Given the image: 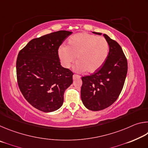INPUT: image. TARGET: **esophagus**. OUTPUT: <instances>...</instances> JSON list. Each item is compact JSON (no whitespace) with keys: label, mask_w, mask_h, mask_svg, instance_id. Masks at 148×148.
<instances>
[{"label":"esophagus","mask_w":148,"mask_h":148,"mask_svg":"<svg viewBox=\"0 0 148 148\" xmlns=\"http://www.w3.org/2000/svg\"><path fill=\"white\" fill-rule=\"evenodd\" d=\"M80 76H78V75L77 74H74L73 75V79H79L80 78Z\"/></svg>","instance_id":"1"}]
</instances>
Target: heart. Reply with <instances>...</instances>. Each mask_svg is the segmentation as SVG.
I'll return each mask as SVG.
<instances>
[{
    "label": "heart",
    "mask_w": 148,
    "mask_h": 148,
    "mask_svg": "<svg viewBox=\"0 0 148 148\" xmlns=\"http://www.w3.org/2000/svg\"><path fill=\"white\" fill-rule=\"evenodd\" d=\"M108 50V44L103 37L79 32L70 37L68 46L62 45L59 47L58 55L64 68H69L77 56L78 62L75 64V71L78 72L87 71L89 73H94L103 66Z\"/></svg>",
    "instance_id": "obj_1"
}]
</instances>
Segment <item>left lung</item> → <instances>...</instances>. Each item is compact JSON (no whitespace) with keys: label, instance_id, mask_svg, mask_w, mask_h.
<instances>
[{"label":"left lung","instance_id":"1","mask_svg":"<svg viewBox=\"0 0 148 148\" xmlns=\"http://www.w3.org/2000/svg\"><path fill=\"white\" fill-rule=\"evenodd\" d=\"M103 36L109 45L106 61L98 71L82 77V101L92 111L104 110L116 101L123 87L128 69L126 57L119 44L107 34Z\"/></svg>","mask_w":148,"mask_h":148}]
</instances>
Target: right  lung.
Returning a JSON list of instances; mask_svg holds the SVG:
<instances>
[{"label":"right lung","instance_id":"obj_1","mask_svg":"<svg viewBox=\"0 0 148 148\" xmlns=\"http://www.w3.org/2000/svg\"><path fill=\"white\" fill-rule=\"evenodd\" d=\"M72 33L59 31L32 39L17 56L19 88L27 102L40 111L60 108L65 90L73 82V72L61 66L58 55L59 46Z\"/></svg>","mask_w":148,"mask_h":148}]
</instances>
